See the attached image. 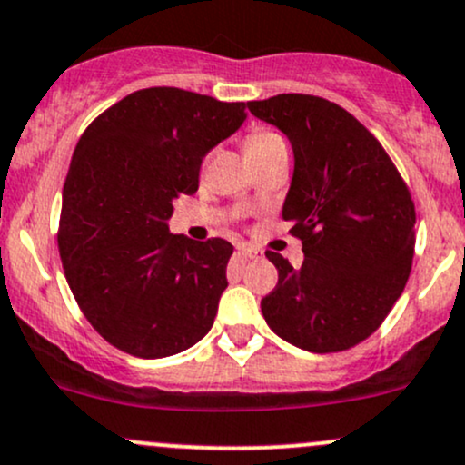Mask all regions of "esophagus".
<instances>
[{"label":"esophagus","mask_w":465,"mask_h":465,"mask_svg":"<svg viewBox=\"0 0 465 465\" xmlns=\"http://www.w3.org/2000/svg\"><path fill=\"white\" fill-rule=\"evenodd\" d=\"M238 256H242V258H260V256H262V252L253 249L252 244H238Z\"/></svg>","instance_id":"obj_1"}]
</instances>
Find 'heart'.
<instances>
[{"label": "heart", "mask_w": 465, "mask_h": 465, "mask_svg": "<svg viewBox=\"0 0 465 465\" xmlns=\"http://www.w3.org/2000/svg\"><path fill=\"white\" fill-rule=\"evenodd\" d=\"M282 150H287V143H284L282 136L275 134L272 130H253L244 139V154H247L249 163L267 158Z\"/></svg>", "instance_id": "b5f03b06"}]
</instances>
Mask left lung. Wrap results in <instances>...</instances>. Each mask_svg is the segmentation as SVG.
I'll use <instances>...</instances> for the list:
<instances>
[{"instance_id":"1","label":"left lung","mask_w":465,"mask_h":465,"mask_svg":"<svg viewBox=\"0 0 465 465\" xmlns=\"http://www.w3.org/2000/svg\"><path fill=\"white\" fill-rule=\"evenodd\" d=\"M282 130L295 170L284 221L304 262L267 252L278 284L260 309L269 329L311 353H340L380 329L406 287L415 203L381 143L351 112L313 94L247 104Z\"/></svg>"}]
</instances>
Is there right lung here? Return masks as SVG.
Masks as SVG:
<instances>
[{"label": "right lung", "instance_id": "obj_1", "mask_svg": "<svg viewBox=\"0 0 465 465\" xmlns=\"http://www.w3.org/2000/svg\"><path fill=\"white\" fill-rule=\"evenodd\" d=\"M244 104L181 88L136 90L74 147L59 256L96 333L143 360L176 355L212 329L233 244L170 233L172 203L198 190L203 156L232 136Z\"/></svg>", "mask_w": 465, "mask_h": 465}]
</instances>
